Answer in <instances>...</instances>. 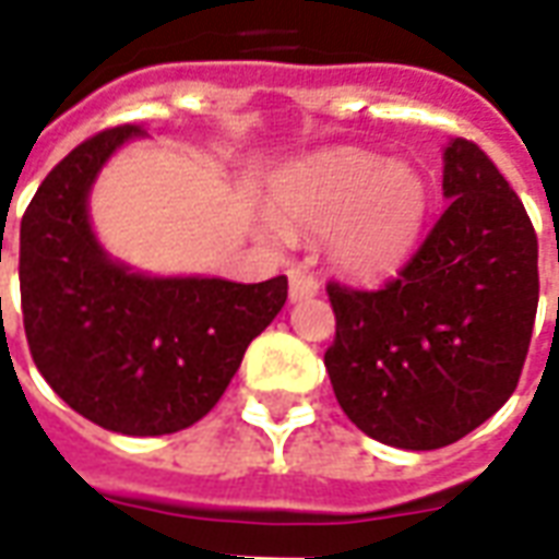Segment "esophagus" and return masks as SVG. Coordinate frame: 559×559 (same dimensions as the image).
Segmentation results:
<instances>
[{
	"label": "esophagus",
	"mask_w": 559,
	"mask_h": 559,
	"mask_svg": "<svg viewBox=\"0 0 559 559\" xmlns=\"http://www.w3.org/2000/svg\"><path fill=\"white\" fill-rule=\"evenodd\" d=\"M287 278H290L293 302H302V299H311V296L320 293V281H317L305 266H293L290 272H287Z\"/></svg>",
	"instance_id": "esophagus-1"
}]
</instances>
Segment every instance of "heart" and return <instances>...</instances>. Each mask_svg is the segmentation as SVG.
<instances>
[{"instance_id":"b5f03b06","label":"heart","mask_w":559,"mask_h":559,"mask_svg":"<svg viewBox=\"0 0 559 559\" xmlns=\"http://www.w3.org/2000/svg\"><path fill=\"white\" fill-rule=\"evenodd\" d=\"M269 209L287 236H326L329 260L347 278L383 281L419 242L428 188L407 164L347 148L287 173Z\"/></svg>"}]
</instances>
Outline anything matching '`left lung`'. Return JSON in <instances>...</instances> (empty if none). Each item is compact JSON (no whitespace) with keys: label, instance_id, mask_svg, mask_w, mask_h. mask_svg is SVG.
Wrapping results in <instances>:
<instances>
[{"label":"left lung","instance_id":"left-lung-1","mask_svg":"<svg viewBox=\"0 0 559 559\" xmlns=\"http://www.w3.org/2000/svg\"><path fill=\"white\" fill-rule=\"evenodd\" d=\"M449 206L380 290L329 281L323 356L341 411L380 443L428 452L503 407L539 305V242L503 173L473 140L445 146Z\"/></svg>","mask_w":559,"mask_h":559}]
</instances>
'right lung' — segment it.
<instances>
[{"mask_svg":"<svg viewBox=\"0 0 559 559\" xmlns=\"http://www.w3.org/2000/svg\"><path fill=\"white\" fill-rule=\"evenodd\" d=\"M140 134L107 128L47 173L20 221V305L32 359L71 411L107 431L160 437L218 404L287 302V278H146L104 254L90 188Z\"/></svg>","mask_w":559,"mask_h":559,"instance_id":"add662e5","label":"right lung"}]
</instances>
